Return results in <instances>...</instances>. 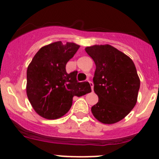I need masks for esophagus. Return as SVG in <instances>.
<instances>
[{
  "mask_svg": "<svg viewBox=\"0 0 159 159\" xmlns=\"http://www.w3.org/2000/svg\"><path fill=\"white\" fill-rule=\"evenodd\" d=\"M88 82H89L90 85H91V88H92V91H93V88H94L93 83H92V81H91V80H89V79H88Z\"/></svg>",
  "mask_w": 159,
  "mask_h": 159,
  "instance_id": "esophagus-1",
  "label": "esophagus"
}]
</instances>
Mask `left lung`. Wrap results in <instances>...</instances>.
<instances>
[{"instance_id":"1","label":"left lung","mask_w":159,"mask_h":159,"mask_svg":"<svg viewBox=\"0 0 159 159\" xmlns=\"http://www.w3.org/2000/svg\"><path fill=\"white\" fill-rule=\"evenodd\" d=\"M95 62L94 91L99 97L92 107L99 122L112 124L120 121L135 106L140 80L131 59L109 44L87 47Z\"/></svg>"}]
</instances>
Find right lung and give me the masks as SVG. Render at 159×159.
<instances>
[{
	"label": "right lung",
	"instance_id": "add662e5",
	"mask_svg": "<svg viewBox=\"0 0 159 159\" xmlns=\"http://www.w3.org/2000/svg\"><path fill=\"white\" fill-rule=\"evenodd\" d=\"M80 45L57 41L41 48L27 69V95L38 115L48 119L62 117L74 96L92 92L88 82H78L77 71L67 74L66 64Z\"/></svg>",
	"mask_w": 159,
	"mask_h": 159
}]
</instances>
